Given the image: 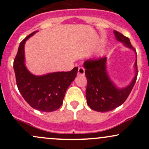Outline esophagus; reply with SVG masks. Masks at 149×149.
<instances>
[{"label": "esophagus", "mask_w": 149, "mask_h": 149, "mask_svg": "<svg viewBox=\"0 0 149 149\" xmlns=\"http://www.w3.org/2000/svg\"><path fill=\"white\" fill-rule=\"evenodd\" d=\"M78 74L80 75V76H84V75H85V69H84V68H83V67L78 68Z\"/></svg>", "instance_id": "obj_1"}]
</instances>
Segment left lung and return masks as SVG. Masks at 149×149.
<instances>
[{"mask_svg":"<svg viewBox=\"0 0 149 149\" xmlns=\"http://www.w3.org/2000/svg\"><path fill=\"white\" fill-rule=\"evenodd\" d=\"M113 33L116 40L135 52L128 38L116 31H113ZM107 61V57H105L97 60H87L83 64L85 69V76L88 80L87 104L92 110L102 113L113 110L124 103L132 90L137 76L136 59L134 65L135 75L133 79L127 86L118 88L108 74Z\"/></svg>","mask_w":149,"mask_h":149,"instance_id":"left-lung-1","label":"left lung"}]
</instances>
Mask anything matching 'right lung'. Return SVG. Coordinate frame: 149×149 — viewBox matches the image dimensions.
<instances>
[{"label": "right lung", "instance_id": "right-lung-1", "mask_svg": "<svg viewBox=\"0 0 149 149\" xmlns=\"http://www.w3.org/2000/svg\"><path fill=\"white\" fill-rule=\"evenodd\" d=\"M38 31L33 32L20 42L14 60L17 85L23 98L33 109L40 111L52 112L59 109L65 93L76 78L78 67L70 71L53 72L36 76L25 65V42Z\"/></svg>", "mask_w": 149, "mask_h": 149}]
</instances>
